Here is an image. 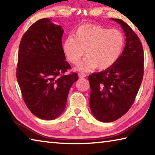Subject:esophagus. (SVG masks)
Returning <instances> with one entry per match:
<instances>
[{
  "instance_id": "1",
  "label": "esophagus",
  "mask_w": 155,
  "mask_h": 155,
  "mask_svg": "<svg viewBox=\"0 0 155 155\" xmlns=\"http://www.w3.org/2000/svg\"><path fill=\"white\" fill-rule=\"evenodd\" d=\"M78 77L79 78H85L87 77V75L85 74H84V73H78Z\"/></svg>"
}]
</instances>
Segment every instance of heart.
Wrapping results in <instances>:
<instances>
[{
	"instance_id": "obj_1",
	"label": "heart",
	"mask_w": 155,
	"mask_h": 155,
	"mask_svg": "<svg viewBox=\"0 0 155 155\" xmlns=\"http://www.w3.org/2000/svg\"><path fill=\"white\" fill-rule=\"evenodd\" d=\"M124 45V37L119 30L84 24L76 30L74 38L65 39L62 49L68 61L74 65L78 64L85 51L87 57L77 70L87 72L97 67L104 70L113 66L121 55Z\"/></svg>"
}]
</instances>
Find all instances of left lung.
<instances>
[{
  "mask_svg": "<svg viewBox=\"0 0 155 155\" xmlns=\"http://www.w3.org/2000/svg\"><path fill=\"white\" fill-rule=\"evenodd\" d=\"M121 25L126 44L117 62L104 71L89 76L90 107L99 121H115L127 113L134 103L143 75L144 55L138 36L127 23L111 18Z\"/></svg>",
  "mask_w": 155,
  "mask_h": 155,
  "instance_id": "8db88e82",
  "label": "left lung"
}]
</instances>
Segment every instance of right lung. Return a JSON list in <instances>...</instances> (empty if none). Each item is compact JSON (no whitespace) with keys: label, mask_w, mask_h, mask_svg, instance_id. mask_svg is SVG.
Returning <instances> with one entry per match:
<instances>
[{"label":"right lung","mask_w":155,"mask_h":155,"mask_svg":"<svg viewBox=\"0 0 155 155\" xmlns=\"http://www.w3.org/2000/svg\"><path fill=\"white\" fill-rule=\"evenodd\" d=\"M64 30L49 18L37 21L21 39L16 77L26 105L36 117L54 120L66 106L77 73L65 74L71 66L65 61Z\"/></svg>","instance_id":"add662e5"}]
</instances>
